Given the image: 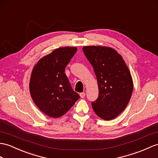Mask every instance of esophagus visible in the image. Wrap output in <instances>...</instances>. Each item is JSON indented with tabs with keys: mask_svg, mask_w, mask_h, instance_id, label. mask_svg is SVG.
<instances>
[{
	"mask_svg": "<svg viewBox=\"0 0 158 158\" xmlns=\"http://www.w3.org/2000/svg\"><path fill=\"white\" fill-rule=\"evenodd\" d=\"M85 95H86V94H85V92H81V93L80 94V97L81 98H84V97H85Z\"/></svg>",
	"mask_w": 158,
	"mask_h": 158,
	"instance_id": "34e87169",
	"label": "esophagus"
}]
</instances>
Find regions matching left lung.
Segmentation results:
<instances>
[{
    "mask_svg": "<svg viewBox=\"0 0 158 158\" xmlns=\"http://www.w3.org/2000/svg\"><path fill=\"white\" fill-rule=\"evenodd\" d=\"M82 49L98 82L99 95L92 103V109L103 120H112L124 110L131 97L133 82L129 68L112 48L89 45Z\"/></svg>",
    "mask_w": 158,
    "mask_h": 158,
    "instance_id": "8db88e82",
    "label": "left lung"
}]
</instances>
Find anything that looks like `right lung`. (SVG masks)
Listing matches in <instances>:
<instances>
[{"label": "right lung", "instance_id": "right-lung-1", "mask_svg": "<svg viewBox=\"0 0 158 158\" xmlns=\"http://www.w3.org/2000/svg\"><path fill=\"white\" fill-rule=\"evenodd\" d=\"M76 52V47L57 48L41 57L33 68L29 82L31 96L38 108L49 117L63 116L80 98L64 72Z\"/></svg>", "mask_w": 158, "mask_h": 158}]
</instances>
